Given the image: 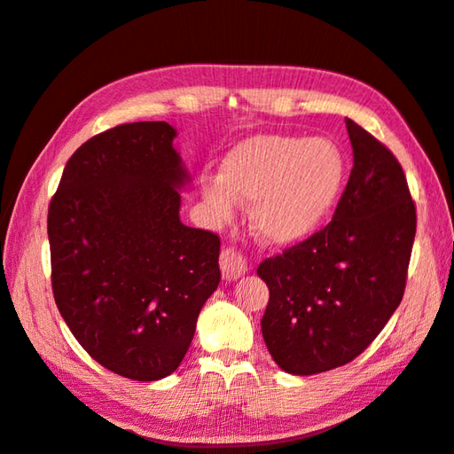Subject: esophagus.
I'll use <instances>...</instances> for the list:
<instances>
[{"mask_svg": "<svg viewBox=\"0 0 454 454\" xmlns=\"http://www.w3.org/2000/svg\"><path fill=\"white\" fill-rule=\"evenodd\" d=\"M221 274L225 280H239L247 272V261L240 256L235 248H225L219 258Z\"/></svg>", "mask_w": 454, "mask_h": 454, "instance_id": "esophagus-1", "label": "esophagus"}]
</instances>
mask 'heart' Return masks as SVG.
I'll list each match as a JSON object with an SVG mask.
<instances>
[{"instance_id":"heart-1","label":"heart","mask_w":454,"mask_h":454,"mask_svg":"<svg viewBox=\"0 0 454 454\" xmlns=\"http://www.w3.org/2000/svg\"><path fill=\"white\" fill-rule=\"evenodd\" d=\"M347 184L343 151L327 138L258 135L227 154L223 176L201 184L217 221H231L239 201L253 203L251 225L266 245L288 247L316 235Z\"/></svg>"}]
</instances>
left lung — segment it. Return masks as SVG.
I'll return each mask as SVG.
<instances>
[{"label": "left lung", "mask_w": 454, "mask_h": 454, "mask_svg": "<svg viewBox=\"0 0 454 454\" xmlns=\"http://www.w3.org/2000/svg\"><path fill=\"white\" fill-rule=\"evenodd\" d=\"M345 123L353 170L333 221L256 270L270 290L264 343L288 374L356 358L397 309L408 278L418 223L408 180L380 141Z\"/></svg>", "instance_id": "left-lung-1"}]
</instances>
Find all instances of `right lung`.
<instances>
[{
  "instance_id": "right-lung-1",
  "label": "right lung",
  "mask_w": 454,
  "mask_h": 454,
  "mask_svg": "<svg viewBox=\"0 0 454 454\" xmlns=\"http://www.w3.org/2000/svg\"><path fill=\"white\" fill-rule=\"evenodd\" d=\"M166 121L125 123L70 156L49 206L52 294L86 353L138 382L172 374L217 290L219 237L180 221L190 184Z\"/></svg>"
}]
</instances>
